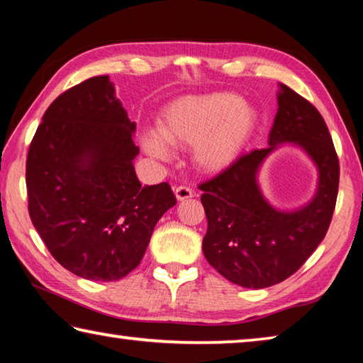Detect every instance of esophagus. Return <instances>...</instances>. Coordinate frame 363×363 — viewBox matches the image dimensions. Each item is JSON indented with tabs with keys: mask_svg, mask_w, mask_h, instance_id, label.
Listing matches in <instances>:
<instances>
[{
	"mask_svg": "<svg viewBox=\"0 0 363 363\" xmlns=\"http://www.w3.org/2000/svg\"><path fill=\"white\" fill-rule=\"evenodd\" d=\"M174 194H176L177 201H184V200L192 199V196H194V190L190 189V187H186V186H179V187H176Z\"/></svg>",
	"mask_w": 363,
	"mask_h": 363,
	"instance_id": "1",
	"label": "esophagus"
}]
</instances>
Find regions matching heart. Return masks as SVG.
<instances>
[{
  "label": "heart",
  "mask_w": 363,
  "mask_h": 363,
  "mask_svg": "<svg viewBox=\"0 0 363 363\" xmlns=\"http://www.w3.org/2000/svg\"><path fill=\"white\" fill-rule=\"evenodd\" d=\"M257 125L256 110L232 93L184 96L164 107L157 133L143 145L157 158H169L171 147H192L196 168L220 173L237 162Z\"/></svg>",
  "instance_id": "b5f03b06"
}]
</instances>
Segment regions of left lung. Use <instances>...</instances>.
Listing matches in <instances>:
<instances>
[{"label": "left lung", "mask_w": 363, "mask_h": 363, "mask_svg": "<svg viewBox=\"0 0 363 363\" xmlns=\"http://www.w3.org/2000/svg\"><path fill=\"white\" fill-rule=\"evenodd\" d=\"M277 102L269 147L240 157L200 186L206 261L232 284L255 290L284 281L314 253L330 227L340 186V162L318 110L281 83ZM286 143L299 146L319 173L313 200L296 211L275 208L257 181L265 158Z\"/></svg>", "instance_id": "left-lung-1"}]
</instances>
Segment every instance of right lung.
Masks as SVG:
<instances>
[{"instance_id": "obj_1", "label": "right lung", "mask_w": 363, "mask_h": 363, "mask_svg": "<svg viewBox=\"0 0 363 363\" xmlns=\"http://www.w3.org/2000/svg\"><path fill=\"white\" fill-rule=\"evenodd\" d=\"M134 131L104 75L60 94L30 144V219L54 259L82 279L126 277L158 219L176 205L167 182L140 186Z\"/></svg>"}]
</instances>
